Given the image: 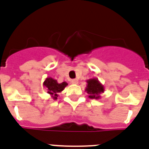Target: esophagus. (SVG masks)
Wrapping results in <instances>:
<instances>
[{"mask_svg": "<svg viewBox=\"0 0 149 149\" xmlns=\"http://www.w3.org/2000/svg\"><path fill=\"white\" fill-rule=\"evenodd\" d=\"M72 83H73V84H77V83H79V80L78 79H72Z\"/></svg>", "mask_w": 149, "mask_h": 149, "instance_id": "34e87169", "label": "esophagus"}]
</instances>
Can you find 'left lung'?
<instances>
[{"label":"left lung","mask_w":149,"mask_h":149,"mask_svg":"<svg viewBox=\"0 0 149 149\" xmlns=\"http://www.w3.org/2000/svg\"><path fill=\"white\" fill-rule=\"evenodd\" d=\"M86 87L85 91L88 94V97L92 100H99L101 98L100 94L105 91L104 86L100 83L97 78H93L87 79Z\"/></svg>","instance_id":"1"}]
</instances>
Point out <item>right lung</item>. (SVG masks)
<instances>
[{
  "label": "right lung",
  "instance_id": "1",
  "mask_svg": "<svg viewBox=\"0 0 149 149\" xmlns=\"http://www.w3.org/2000/svg\"><path fill=\"white\" fill-rule=\"evenodd\" d=\"M43 86L47 90V93H49L51 95V97L54 100H57L59 96V93L65 89V87L68 85L66 82H63L59 83L56 79L51 78V77H47L46 78L45 81L43 82Z\"/></svg>",
  "mask_w": 149,
  "mask_h": 149
}]
</instances>
